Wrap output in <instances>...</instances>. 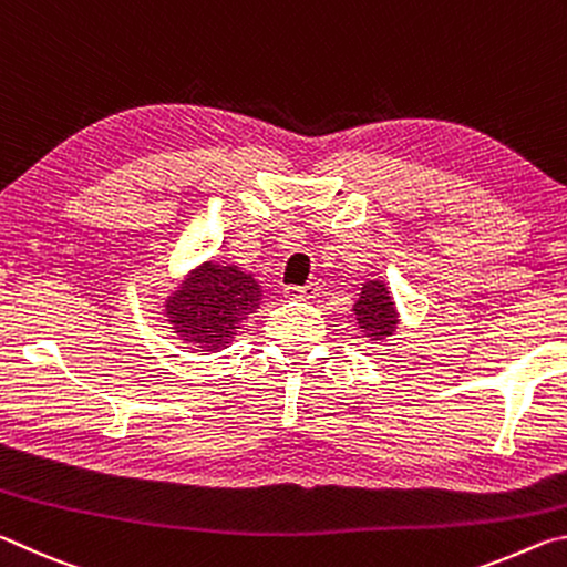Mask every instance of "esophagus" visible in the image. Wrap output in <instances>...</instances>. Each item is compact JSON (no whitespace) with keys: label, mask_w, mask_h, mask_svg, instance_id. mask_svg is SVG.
Wrapping results in <instances>:
<instances>
[{"label":"esophagus","mask_w":567,"mask_h":567,"mask_svg":"<svg viewBox=\"0 0 567 567\" xmlns=\"http://www.w3.org/2000/svg\"><path fill=\"white\" fill-rule=\"evenodd\" d=\"M320 282H307V285H287L285 287V297H290V300H312V297L320 295Z\"/></svg>","instance_id":"1"}]
</instances>
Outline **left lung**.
<instances>
[{
  "instance_id": "1",
  "label": "left lung",
  "mask_w": 567,
  "mask_h": 567,
  "mask_svg": "<svg viewBox=\"0 0 567 567\" xmlns=\"http://www.w3.org/2000/svg\"><path fill=\"white\" fill-rule=\"evenodd\" d=\"M354 320H358V328L362 338L372 342L388 340L390 334L398 330V310L395 300L388 290V285L382 280H368L362 285V292L358 302L352 307Z\"/></svg>"
}]
</instances>
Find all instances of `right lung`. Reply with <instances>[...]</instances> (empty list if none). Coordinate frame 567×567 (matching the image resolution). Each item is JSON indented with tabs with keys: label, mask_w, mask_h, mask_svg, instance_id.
<instances>
[{
	"label": "right lung",
	"mask_w": 567,
	"mask_h": 567,
	"mask_svg": "<svg viewBox=\"0 0 567 567\" xmlns=\"http://www.w3.org/2000/svg\"><path fill=\"white\" fill-rule=\"evenodd\" d=\"M262 302V287L237 265L205 262L165 302L172 330L199 352L225 350Z\"/></svg>",
	"instance_id": "obj_1"
}]
</instances>
